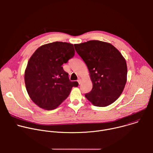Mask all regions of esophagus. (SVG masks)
<instances>
[{"instance_id": "esophagus-1", "label": "esophagus", "mask_w": 153, "mask_h": 153, "mask_svg": "<svg viewBox=\"0 0 153 153\" xmlns=\"http://www.w3.org/2000/svg\"><path fill=\"white\" fill-rule=\"evenodd\" d=\"M77 82H78L79 84H80V83H81V82H82V81H81V79H80V78H79L78 80H77Z\"/></svg>"}]
</instances>
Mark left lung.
<instances>
[{
    "label": "left lung",
    "instance_id": "left-lung-1",
    "mask_svg": "<svg viewBox=\"0 0 153 153\" xmlns=\"http://www.w3.org/2000/svg\"><path fill=\"white\" fill-rule=\"evenodd\" d=\"M74 45L88 67L93 82L91 91L85 96L96 106L111 105L120 96L126 82L125 59L106 42L89 40Z\"/></svg>",
    "mask_w": 153,
    "mask_h": 153
}]
</instances>
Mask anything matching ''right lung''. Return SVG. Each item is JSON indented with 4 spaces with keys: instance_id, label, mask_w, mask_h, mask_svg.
Masks as SVG:
<instances>
[{
    "instance_id": "add662e5",
    "label": "right lung",
    "mask_w": 153,
    "mask_h": 153,
    "mask_svg": "<svg viewBox=\"0 0 153 153\" xmlns=\"http://www.w3.org/2000/svg\"><path fill=\"white\" fill-rule=\"evenodd\" d=\"M75 54L71 43L55 42L39 47L30 57L25 83L31 99L47 110L56 108L69 96L77 82H71L62 65Z\"/></svg>"
}]
</instances>
